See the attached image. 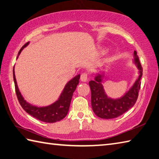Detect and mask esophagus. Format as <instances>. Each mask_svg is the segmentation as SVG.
<instances>
[{"label": "esophagus", "instance_id": "obj_1", "mask_svg": "<svg viewBox=\"0 0 159 159\" xmlns=\"http://www.w3.org/2000/svg\"><path fill=\"white\" fill-rule=\"evenodd\" d=\"M88 73H83L80 75V80L83 82H86L88 80Z\"/></svg>", "mask_w": 159, "mask_h": 159}]
</instances>
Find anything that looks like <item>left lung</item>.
<instances>
[{"mask_svg":"<svg viewBox=\"0 0 159 159\" xmlns=\"http://www.w3.org/2000/svg\"><path fill=\"white\" fill-rule=\"evenodd\" d=\"M134 62L139 70V76L132 87L122 97L111 99L107 96L102 83L104 77L103 74H98L94 80L89 82L91 89L92 108L97 116L103 119H112L120 116L134 106L138 97L140 80L143 76V68L135 51H134Z\"/></svg>","mask_w":159,"mask_h":159,"instance_id":"obj_1","label":"left lung"}]
</instances>
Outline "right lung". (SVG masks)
<instances>
[{
  "mask_svg": "<svg viewBox=\"0 0 159 159\" xmlns=\"http://www.w3.org/2000/svg\"><path fill=\"white\" fill-rule=\"evenodd\" d=\"M28 44L29 42H27L26 44L23 46L19 52L17 58H18L19 54L21 53V51L25 47H27ZM13 78L17 99H18L20 105L21 106L23 109L27 113L37 120L47 123H53L62 120L67 115L73 93L76 90V88L79 83L80 74L74 77L66 84L59 99L56 102L48 106H44V107H37V106L30 104L24 99L19 91L18 85H17L15 74H14V67L13 68Z\"/></svg>",
  "mask_w": 159,
  "mask_h": 159,
  "instance_id": "add662e5",
  "label": "right lung"
}]
</instances>
